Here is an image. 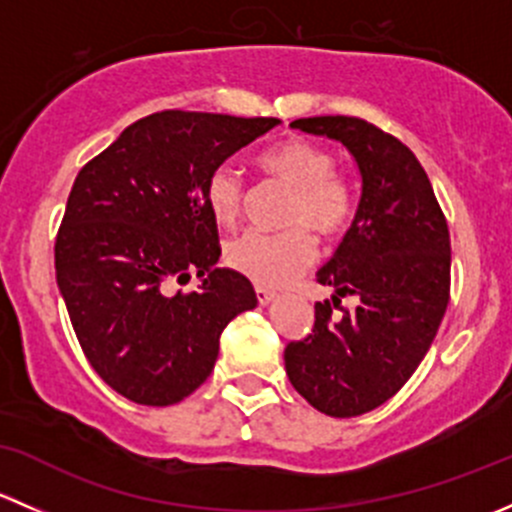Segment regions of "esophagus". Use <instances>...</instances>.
<instances>
[{"mask_svg": "<svg viewBox=\"0 0 512 512\" xmlns=\"http://www.w3.org/2000/svg\"><path fill=\"white\" fill-rule=\"evenodd\" d=\"M255 294H257V302H260L262 307H267V304H270V302H275V297H277V294L272 292V289H265V287H257Z\"/></svg>", "mask_w": 512, "mask_h": 512, "instance_id": "34e87169", "label": "esophagus"}]
</instances>
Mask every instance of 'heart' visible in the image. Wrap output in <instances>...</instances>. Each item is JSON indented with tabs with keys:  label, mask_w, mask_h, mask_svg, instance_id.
Here are the masks:
<instances>
[{
	"label": "heart",
	"mask_w": 512,
	"mask_h": 512,
	"mask_svg": "<svg viewBox=\"0 0 512 512\" xmlns=\"http://www.w3.org/2000/svg\"><path fill=\"white\" fill-rule=\"evenodd\" d=\"M257 165L277 183L292 188L285 232L247 230L225 245V262L260 287H285L317 257V240L337 237L352 218V190L334 173L337 158L307 138H287L267 148ZM205 205L220 227H232L245 208V183L230 165H220L205 183Z\"/></svg>",
	"instance_id": "obj_1"
}]
</instances>
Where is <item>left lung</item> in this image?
Wrapping results in <instances>:
<instances>
[{
	"mask_svg": "<svg viewBox=\"0 0 512 512\" xmlns=\"http://www.w3.org/2000/svg\"><path fill=\"white\" fill-rule=\"evenodd\" d=\"M289 126L344 143L361 198L342 245L317 272L332 299L314 304L312 334L287 344L285 369L317 411L361 416L389 401L431 347L451 292V237L426 170L399 138L354 116ZM347 293L357 307L337 318L333 307Z\"/></svg>",
	"mask_w": 512,
	"mask_h": 512,
	"instance_id": "8db88e82",
	"label": "left lung"
}]
</instances>
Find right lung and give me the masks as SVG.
<instances>
[{
	"label": "right lung",
	"mask_w": 512,
	"mask_h": 512,
	"mask_svg": "<svg viewBox=\"0 0 512 512\" xmlns=\"http://www.w3.org/2000/svg\"><path fill=\"white\" fill-rule=\"evenodd\" d=\"M277 118L160 111L79 170L54 245L56 282L94 371L126 399L170 406L213 371L220 334L257 307L240 272L215 267L210 173ZM193 274L198 293L172 294Z\"/></svg>",
	"instance_id": "obj_1"
}]
</instances>
